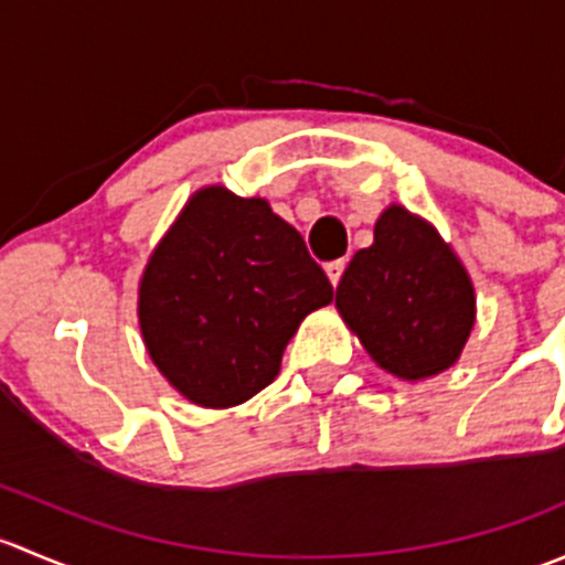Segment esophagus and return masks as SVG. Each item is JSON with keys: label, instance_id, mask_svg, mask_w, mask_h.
<instances>
[{"label": "esophagus", "instance_id": "1", "mask_svg": "<svg viewBox=\"0 0 565 565\" xmlns=\"http://www.w3.org/2000/svg\"><path fill=\"white\" fill-rule=\"evenodd\" d=\"M344 267H347L344 259H335V262H328V265H324V273H328V278L333 287L341 281V273H344Z\"/></svg>", "mask_w": 565, "mask_h": 565}]
</instances>
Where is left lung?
<instances>
[{
  "label": "left lung",
  "mask_w": 565,
  "mask_h": 565,
  "mask_svg": "<svg viewBox=\"0 0 565 565\" xmlns=\"http://www.w3.org/2000/svg\"><path fill=\"white\" fill-rule=\"evenodd\" d=\"M335 309L377 366L424 380L459 361L476 322L472 281L431 224L391 204L352 256Z\"/></svg>",
  "instance_id": "8db88e82"
}]
</instances>
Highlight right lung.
<instances>
[{"label":"right lung","instance_id":"right-lung-1","mask_svg":"<svg viewBox=\"0 0 565 565\" xmlns=\"http://www.w3.org/2000/svg\"><path fill=\"white\" fill-rule=\"evenodd\" d=\"M333 287L265 199L202 188L152 250L139 324L163 377L199 407H235L276 380L306 315Z\"/></svg>","mask_w":565,"mask_h":565}]
</instances>
